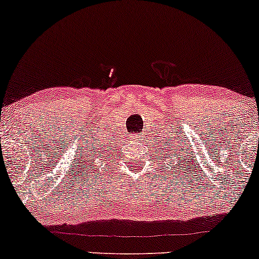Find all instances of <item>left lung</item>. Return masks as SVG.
<instances>
[{
  "instance_id": "8db88e82",
  "label": "left lung",
  "mask_w": 259,
  "mask_h": 259,
  "mask_svg": "<svg viewBox=\"0 0 259 259\" xmlns=\"http://www.w3.org/2000/svg\"><path fill=\"white\" fill-rule=\"evenodd\" d=\"M170 154H171V153H170Z\"/></svg>"
}]
</instances>
